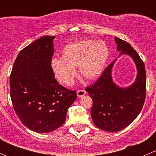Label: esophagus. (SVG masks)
Returning a JSON list of instances; mask_svg holds the SVG:
<instances>
[{
  "mask_svg": "<svg viewBox=\"0 0 156 156\" xmlns=\"http://www.w3.org/2000/svg\"><path fill=\"white\" fill-rule=\"evenodd\" d=\"M85 94L86 91L84 90H77V95H78V97H81L84 95H85Z\"/></svg>",
  "mask_w": 156,
  "mask_h": 156,
  "instance_id": "obj_1",
  "label": "esophagus"
}]
</instances>
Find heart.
Wrapping results in <instances>:
<instances>
[{"instance_id": "1", "label": "heart", "mask_w": 156, "mask_h": 156, "mask_svg": "<svg viewBox=\"0 0 156 156\" xmlns=\"http://www.w3.org/2000/svg\"><path fill=\"white\" fill-rule=\"evenodd\" d=\"M109 57V49L103 41L82 40L70 44L62 52V58L54 57L50 66L58 81L64 85L73 84L77 67L89 80L95 79L103 73Z\"/></svg>"}]
</instances>
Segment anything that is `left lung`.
<instances>
[{
    "label": "left lung",
    "instance_id": "1",
    "mask_svg": "<svg viewBox=\"0 0 156 156\" xmlns=\"http://www.w3.org/2000/svg\"><path fill=\"white\" fill-rule=\"evenodd\" d=\"M117 50L129 55L137 69L136 80L130 86L122 88L112 78L114 60L93 85L86 87L92 98L90 115L94 125L101 130L117 132L125 128L137 117L144 106L146 92V76L144 62L136 50L125 41L115 37Z\"/></svg>",
    "mask_w": 156,
    "mask_h": 156
}]
</instances>
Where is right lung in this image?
Here are the masks:
<instances>
[{
	"instance_id": "obj_1",
	"label": "right lung",
	"mask_w": 156,
	"mask_h": 156,
	"mask_svg": "<svg viewBox=\"0 0 156 156\" xmlns=\"http://www.w3.org/2000/svg\"><path fill=\"white\" fill-rule=\"evenodd\" d=\"M55 36H43L20 52L10 77L12 106L22 123L37 133H49L64 124L77 97L62 87L50 66Z\"/></svg>"
}]
</instances>
